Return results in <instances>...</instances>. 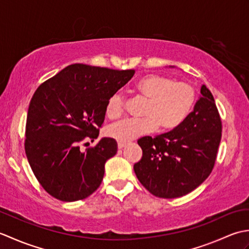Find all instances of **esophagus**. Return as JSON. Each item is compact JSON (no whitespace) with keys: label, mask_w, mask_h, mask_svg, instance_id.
<instances>
[{"label":"esophagus","mask_w":249,"mask_h":249,"mask_svg":"<svg viewBox=\"0 0 249 249\" xmlns=\"http://www.w3.org/2000/svg\"><path fill=\"white\" fill-rule=\"evenodd\" d=\"M126 144H127V143H126V142L119 141V142H118V147H119V149H123L124 146H126Z\"/></svg>","instance_id":"1"}]
</instances>
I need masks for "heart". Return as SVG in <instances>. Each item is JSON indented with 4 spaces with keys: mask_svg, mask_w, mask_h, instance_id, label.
<instances>
[{
    "mask_svg": "<svg viewBox=\"0 0 249 249\" xmlns=\"http://www.w3.org/2000/svg\"><path fill=\"white\" fill-rule=\"evenodd\" d=\"M133 91L146 98L141 119H127L108 128L112 138L128 142L139 136L153 133L158 126L163 131L178 128L186 120L196 100V89L190 82L176 81L172 78L150 73L134 84ZM125 111V99L114 93L106 105V115L116 120Z\"/></svg>",
    "mask_w": 249,
    "mask_h": 249,
    "instance_id": "b5f03b06",
    "label": "heart"
}]
</instances>
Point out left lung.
<instances>
[{
  "instance_id": "1",
  "label": "left lung",
  "mask_w": 249,
  "mask_h": 249,
  "mask_svg": "<svg viewBox=\"0 0 249 249\" xmlns=\"http://www.w3.org/2000/svg\"><path fill=\"white\" fill-rule=\"evenodd\" d=\"M200 93L194 111L178 128L138 140L142 158L134 170L156 197L173 199L189 194L215 166L223 125L212 93L205 86Z\"/></svg>"
}]
</instances>
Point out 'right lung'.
Masks as SVG:
<instances>
[{"label":"right lung","mask_w":249,"mask_h":249,"mask_svg":"<svg viewBox=\"0 0 249 249\" xmlns=\"http://www.w3.org/2000/svg\"><path fill=\"white\" fill-rule=\"evenodd\" d=\"M134 73L72 64L37 88L26 116L24 150L37 181L52 197L82 200L102 184L105 163L118 143L103 138L84 153L80 145L97 138L109 97Z\"/></svg>","instance_id":"right-lung-1"}]
</instances>
